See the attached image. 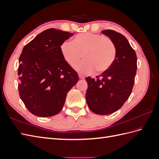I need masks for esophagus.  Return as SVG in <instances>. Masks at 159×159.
Masks as SVG:
<instances>
[{"label": "esophagus", "mask_w": 159, "mask_h": 159, "mask_svg": "<svg viewBox=\"0 0 159 159\" xmlns=\"http://www.w3.org/2000/svg\"><path fill=\"white\" fill-rule=\"evenodd\" d=\"M79 78H80V79H84V75H81V74H79Z\"/></svg>", "instance_id": "34e87169"}]
</instances>
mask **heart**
Listing matches in <instances>:
<instances>
[{"label":"heart","instance_id":"obj_1","mask_svg":"<svg viewBox=\"0 0 159 159\" xmlns=\"http://www.w3.org/2000/svg\"><path fill=\"white\" fill-rule=\"evenodd\" d=\"M60 49L65 61L74 66L84 57V60L75 68L81 74H91L108 71L117 57V48L114 42L103 34L83 32L77 34L71 42H62Z\"/></svg>","mask_w":159,"mask_h":159}]
</instances>
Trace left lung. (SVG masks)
Returning <instances> with one entry per match:
<instances>
[{
    "label": "left lung",
    "instance_id": "left-lung-1",
    "mask_svg": "<svg viewBox=\"0 0 159 159\" xmlns=\"http://www.w3.org/2000/svg\"><path fill=\"white\" fill-rule=\"evenodd\" d=\"M111 39L117 48V57L108 71L96 76L88 77V88L85 98L91 111L108 115L117 111L129 98L134 83L137 55L127 38L112 30L102 32Z\"/></svg>",
    "mask_w": 159,
    "mask_h": 159
}]
</instances>
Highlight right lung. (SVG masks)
I'll use <instances>...</instances> for the list:
<instances>
[{"instance_id": "obj_1", "label": "right lung", "mask_w": 159, "mask_h": 159, "mask_svg": "<svg viewBox=\"0 0 159 159\" xmlns=\"http://www.w3.org/2000/svg\"><path fill=\"white\" fill-rule=\"evenodd\" d=\"M73 35L55 28L47 29L24 47L19 57V95L28 110L38 117L60 113L67 93L79 80L60 49L61 43Z\"/></svg>"}]
</instances>
